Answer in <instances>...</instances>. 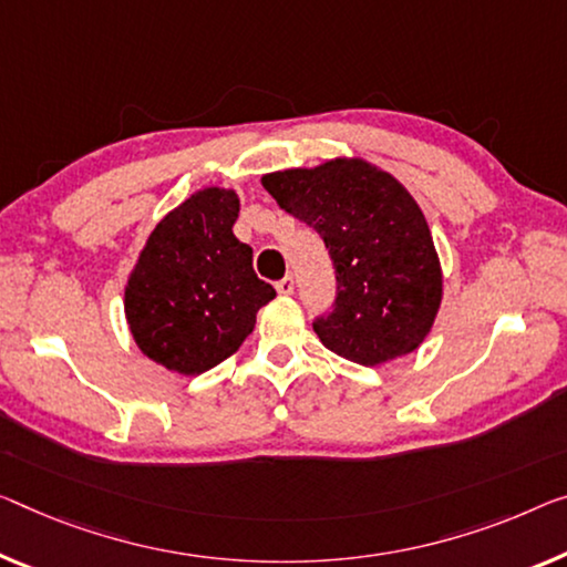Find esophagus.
<instances>
[{"label": "esophagus", "instance_id": "obj_1", "mask_svg": "<svg viewBox=\"0 0 567 567\" xmlns=\"http://www.w3.org/2000/svg\"><path fill=\"white\" fill-rule=\"evenodd\" d=\"M276 291L281 296H291L293 293V278L291 276H284L281 281H276Z\"/></svg>", "mask_w": 567, "mask_h": 567}]
</instances>
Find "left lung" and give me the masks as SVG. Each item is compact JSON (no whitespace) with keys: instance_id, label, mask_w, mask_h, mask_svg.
Wrapping results in <instances>:
<instances>
[{"instance_id":"left-lung-1","label":"left lung","mask_w":567,"mask_h":567,"mask_svg":"<svg viewBox=\"0 0 567 567\" xmlns=\"http://www.w3.org/2000/svg\"><path fill=\"white\" fill-rule=\"evenodd\" d=\"M278 207L317 230L332 256L337 299L313 332L364 368L421 347L441 307L443 276L429 223L393 174L364 159L266 174Z\"/></svg>"}]
</instances>
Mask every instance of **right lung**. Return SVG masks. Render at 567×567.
I'll return each mask as SVG.
<instances>
[{"label":"right lung","mask_w":567,"mask_h":567,"mask_svg":"<svg viewBox=\"0 0 567 567\" xmlns=\"http://www.w3.org/2000/svg\"><path fill=\"white\" fill-rule=\"evenodd\" d=\"M238 213L233 189H199L162 217L128 276L134 342L172 372L199 374L228 360L276 296L254 271V248L233 235Z\"/></svg>","instance_id":"1"}]
</instances>
